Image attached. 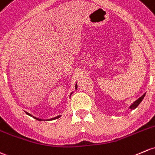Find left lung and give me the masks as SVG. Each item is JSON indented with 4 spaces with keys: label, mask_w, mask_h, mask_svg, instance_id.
<instances>
[{
    "label": "left lung",
    "mask_w": 155,
    "mask_h": 155,
    "mask_svg": "<svg viewBox=\"0 0 155 155\" xmlns=\"http://www.w3.org/2000/svg\"><path fill=\"white\" fill-rule=\"evenodd\" d=\"M144 97H145V94H143V95L142 96V97H140L139 99H137V100L135 101L134 102V103L132 104V105H131V106H130L129 108H130V109H131V110H133V109H135V108H136V107H137L138 105H140V102H142V100L143 99V98H144Z\"/></svg>",
    "instance_id": "obj_1"
}]
</instances>
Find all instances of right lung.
<instances>
[{"label":"right lung","instance_id":"right-lung-1","mask_svg":"<svg viewBox=\"0 0 155 155\" xmlns=\"http://www.w3.org/2000/svg\"><path fill=\"white\" fill-rule=\"evenodd\" d=\"M76 88H77V87H76ZM29 115H30V116H31V114H29ZM60 117H61V116H60V115H59V116H57V117H54V118L50 119V120H56V119H58V118H59ZM34 117V118H35V119H36L37 120H39V121H41V120H41V119L36 118V117Z\"/></svg>","mask_w":155,"mask_h":155}]
</instances>
